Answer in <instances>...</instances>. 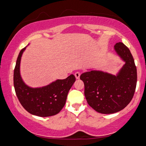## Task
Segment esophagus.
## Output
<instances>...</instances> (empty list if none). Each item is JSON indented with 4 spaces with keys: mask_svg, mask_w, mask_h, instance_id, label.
Instances as JSON below:
<instances>
[{
    "mask_svg": "<svg viewBox=\"0 0 146 146\" xmlns=\"http://www.w3.org/2000/svg\"><path fill=\"white\" fill-rule=\"evenodd\" d=\"M75 76L76 79H79L80 78V73L79 72H76L75 73Z\"/></svg>",
    "mask_w": 146,
    "mask_h": 146,
    "instance_id": "34e87169",
    "label": "esophagus"
}]
</instances>
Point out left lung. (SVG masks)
<instances>
[{
	"mask_svg": "<svg viewBox=\"0 0 146 146\" xmlns=\"http://www.w3.org/2000/svg\"><path fill=\"white\" fill-rule=\"evenodd\" d=\"M114 49L125 62L116 75L89 69L80 76L88 104L102 114H112L126 107L137 86V68L129 49L122 42L116 44Z\"/></svg>",
	"mask_w": 146,
	"mask_h": 146,
	"instance_id": "left-lung-1",
	"label": "left lung"
}]
</instances>
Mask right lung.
I'll return each mask as SVG.
<instances>
[{
	"mask_svg": "<svg viewBox=\"0 0 146 146\" xmlns=\"http://www.w3.org/2000/svg\"><path fill=\"white\" fill-rule=\"evenodd\" d=\"M26 47L20 51L14 70V88L19 102L33 115L47 117L58 114L65 105L75 76L71 74L65 79H57L42 87L32 88L27 85L21 75V58Z\"/></svg>",
	"mask_w": 146,
	"mask_h": 146,
	"instance_id": "add662e5",
	"label": "right lung"
}]
</instances>
